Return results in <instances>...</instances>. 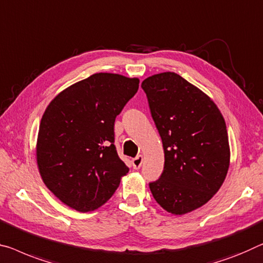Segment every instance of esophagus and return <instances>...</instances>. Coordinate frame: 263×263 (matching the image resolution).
<instances>
[{"label": "esophagus", "instance_id": "esophagus-1", "mask_svg": "<svg viewBox=\"0 0 263 263\" xmlns=\"http://www.w3.org/2000/svg\"><path fill=\"white\" fill-rule=\"evenodd\" d=\"M143 162V156L142 155H137L135 159L132 160V163H133V167L134 169H139L141 167V164Z\"/></svg>", "mask_w": 263, "mask_h": 263}]
</instances>
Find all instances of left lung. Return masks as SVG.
Masks as SVG:
<instances>
[{"label":"left lung","mask_w":263,"mask_h":263,"mask_svg":"<svg viewBox=\"0 0 263 263\" xmlns=\"http://www.w3.org/2000/svg\"><path fill=\"white\" fill-rule=\"evenodd\" d=\"M141 87L164 151L163 173L149 188L164 211L191 213L207 203L227 176L224 119L207 94L175 72L149 76Z\"/></svg>","instance_id":"obj_1"}]
</instances>
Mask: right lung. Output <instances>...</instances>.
I'll return each mask as SVG.
<instances>
[{"instance_id":"1","label":"right lung","mask_w":263,"mask_h":263,"mask_svg":"<svg viewBox=\"0 0 263 263\" xmlns=\"http://www.w3.org/2000/svg\"><path fill=\"white\" fill-rule=\"evenodd\" d=\"M139 83L137 78L98 72L66 88L44 110L36 142L39 172L68 207L95 211L127 175L114 144V122Z\"/></svg>"}]
</instances>
